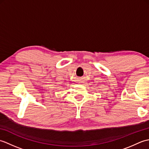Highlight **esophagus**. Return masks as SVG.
<instances>
[{"label": "esophagus", "instance_id": "obj_1", "mask_svg": "<svg viewBox=\"0 0 149 149\" xmlns=\"http://www.w3.org/2000/svg\"><path fill=\"white\" fill-rule=\"evenodd\" d=\"M81 81V82H79V83H82V81Z\"/></svg>", "mask_w": 149, "mask_h": 149}]
</instances>
